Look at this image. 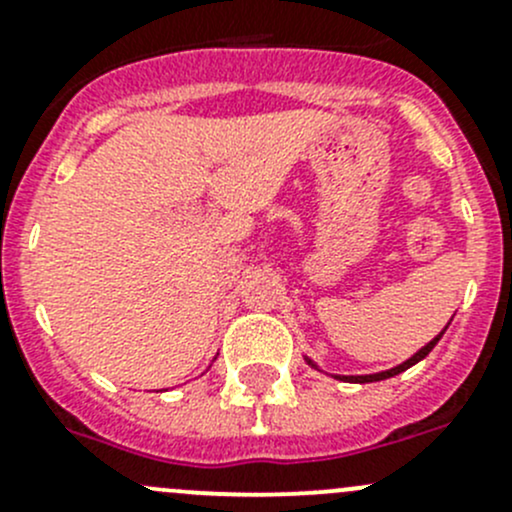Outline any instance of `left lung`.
I'll use <instances>...</instances> for the list:
<instances>
[{"label": "left lung", "mask_w": 512, "mask_h": 512, "mask_svg": "<svg viewBox=\"0 0 512 512\" xmlns=\"http://www.w3.org/2000/svg\"><path fill=\"white\" fill-rule=\"evenodd\" d=\"M448 324H451V322H448ZM448 324H446V327H443V332H446V329H448ZM443 332H441V334H436V337H433L431 342L426 344V347H423V349H418V352H416L414 356H411V359H406L404 364L394 366V369H386V371H379V374H366V376H339V374H334V379H339V381H354V384H369V381H384V379H391V376L401 374V371L411 369V366L418 364V361H421V359H426V356L431 354V349L436 347V344H438V339L443 337ZM307 364H309V366H314V369H319V366L314 364L312 359H307Z\"/></svg>", "instance_id": "8db88e82"}]
</instances>
